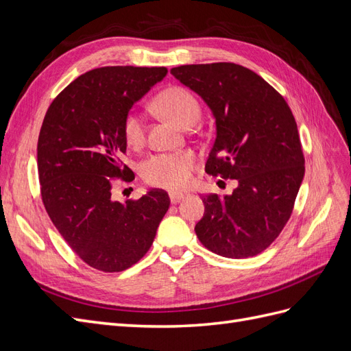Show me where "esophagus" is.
Returning <instances> with one entry per match:
<instances>
[{"mask_svg":"<svg viewBox=\"0 0 351 351\" xmlns=\"http://www.w3.org/2000/svg\"><path fill=\"white\" fill-rule=\"evenodd\" d=\"M183 199H184L183 193H169V200H171V204H178V202Z\"/></svg>","mask_w":351,"mask_h":351,"instance_id":"obj_1","label":"esophagus"}]
</instances>
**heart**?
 <instances>
[{"label":"heart","instance_id":"b5f03b06","mask_svg":"<svg viewBox=\"0 0 351 351\" xmlns=\"http://www.w3.org/2000/svg\"><path fill=\"white\" fill-rule=\"evenodd\" d=\"M156 110L177 125L187 129L195 125L200 117V105L184 88L173 86L162 90L155 98ZM124 139L130 146H139L145 139V125L141 114L130 112L124 121ZM196 156L190 151L171 154H155L141 167V174L147 184L171 190L186 189L192 183Z\"/></svg>","mask_w":351,"mask_h":351}]
</instances>
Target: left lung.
<instances>
[{
	"label": "left lung",
	"mask_w": 351,
	"mask_h": 351,
	"mask_svg": "<svg viewBox=\"0 0 351 351\" xmlns=\"http://www.w3.org/2000/svg\"><path fill=\"white\" fill-rule=\"evenodd\" d=\"M214 114L217 137L205 171L237 187L202 197L196 236L219 256H256L289 221L304 176L299 130L289 104L254 71L234 62L171 69Z\"/></svg>",
	"instance_id": "8db88e82"
}]
</instances>
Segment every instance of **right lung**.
I'll use <instances>...</instances> for the list:
<instances>
[{"instance_id":"obj_1","label":"right lung","mask_w":351,"mask_h":351,"mask_svg":"<svg viewBox=\"0 0 351 351\" xmlns=\"http://www.w3.org/2000/svg\"><path fill=\"white\" fill-rule=\"evenodd\" d=\"M165 67L114 66L82 74L52 101L38 139V174L45 209L71 250L89 267L120 272L151 249L169 208L164 190L152 189L121 204L111 197L121 164L129 111Z\"/></svg>"}]
</instances>
